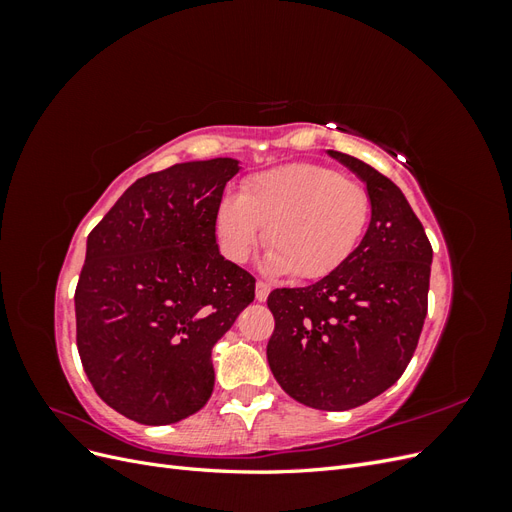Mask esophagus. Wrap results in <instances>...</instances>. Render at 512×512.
<instances>
[{
    "instance_id": "esophagus-1",
    "label": "esophagus",
    "mask_w": 512,
    "mask_h": 512,
    "mask_svg": "<svg viewBox=\"0 0 512 512\" xmlns=\"http://www.w3.org/2000/svg\"><path fill=\"white\" fill-rule=\"evenodd\" d=\"M269 292H271V284H267V282H256V299H258V301H267Z\"/></svg>"
}]
</instances>
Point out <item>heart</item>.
Wrapping results in <instances>:
<instances>
[{
    "label": "heart",
    "instance_id": "1",
    "mask_svg": "<svg viewBox=\"0 0 512 512\" xmlns=\"http://www.w3.org/2000/svg\"><path fill=\"white\" fill-rule=\"evenodd\" d=\"M371 198L361 183L320 164H288L247 179L215 213V235L232 262H243L265 230L267 267L294 280H320L361 243Z\"/></svg>",
    "mask_w": 512,
    "mask_h": 512
}]
</instances>
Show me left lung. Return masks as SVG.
Instances as JSON below:
<instances>
[{
	"label": "left lung",
	"instance_id": "obj_1",
	"mask_svg": "<svg viewBox=\"0 0 512 512\" xmlns=\"http://www.w3.org/2000/svg\"><path fill=\"white\" fill-rule=\"evenodd\" d=\"M329 156L359 175L371 220L359 247L320 282L275 288L267 359L282 389L316 410L367 404L404 374L427 316L431 243L397 185L348 153Z\"/></svg>",
	"mask_w": 512,
	"mask_h": 512
}]
</instances>
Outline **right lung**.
I'll list each match as a JSON object with an SVG mask.
<instances>
[{"mask_svg": "<svg viewBox=\"0 0 512 512\" xmlns=\"http://www.w3.org/2000/svg\"><path fill=\"white\" fill-rule=\"evenodd\" d=\"M239 162H183L134 181L89 232L74 292L76 346L104 404L143 425L203 408L211 350L254 301L226 260L215 213Z\"/></svg>", "mask_w": 512, "mask_h": 512, "instance_id": "1", "label": "right lung"}]
</instances>
